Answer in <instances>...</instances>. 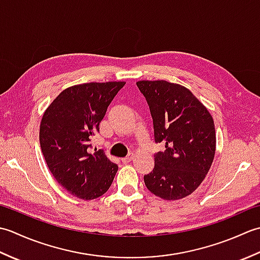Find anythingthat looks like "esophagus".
Listing matches in <instances>:
<instances>
[{
    "mask_svg": "<svg viewBox=\"0 0 260 260\" xmlns=\"http://www.w3.org/2000/svg\"><path fill=\"white\" fill-rule=\"evenodd\" d=\"M133 158H134V154H129V155H127L126 157L121 158V161H123L124 163H129Z\"/></svg>",
    "mask_w": 260,
    "mask_h": 260,
    "instance_id": "obj_1",
    "label": "esophagus"
}]
</instances>
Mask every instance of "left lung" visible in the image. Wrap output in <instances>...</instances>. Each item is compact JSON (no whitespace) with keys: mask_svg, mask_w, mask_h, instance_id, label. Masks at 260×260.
I'll use <instances>...</instances> for the list:
<instances>
[{"mask_svg":"<svg viewBox=\"0 0 260 260\" xmlns=\"http://www.w3.org/2000/svg\"><path fill=\"white\" fill-rule=\"evenodd\" d=\"M136 85L150 106L154 140L165 145L154 155L145 185L164 200H180L197 190L211 168L217 142L213 118L184 86L165 80Z\"/></svg>","mask_w":260,"mask_h":260,"instance_id":"left-lung-1","label":"left lung"}]
</instances>
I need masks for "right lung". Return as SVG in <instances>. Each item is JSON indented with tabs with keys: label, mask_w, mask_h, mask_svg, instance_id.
Here are the masks:
<instances>
[{
	"label": "right lung",
	"mask_w": 260,
	"mask_h": 260,
	"mask_svg": "<svg viewBox=\"0 0 260 260\" xmlns=\"http://www.w3.org/2000/svg\"><path fill=\"white\" fill-rule=\"evenodd\" d=\"M124 81L87 82L62 90L43 113L40 146L53 178L82 200L105 194L118 167L103 151L89 153L91 137Z\"/></svg>",
	"instance_id": "add662e5"
}]
</instances>
